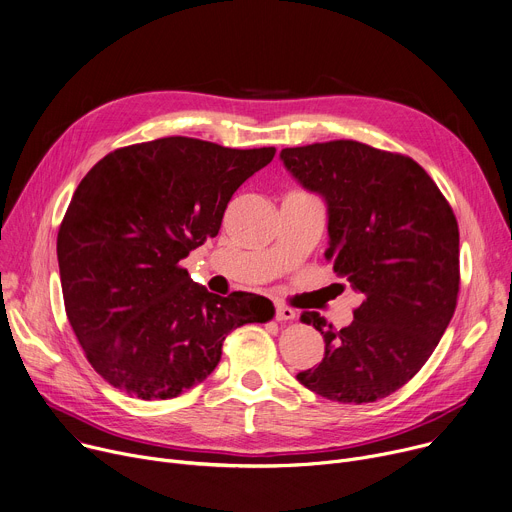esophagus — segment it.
<instances>
[{"label":"esophagus","instance_id":"esophagus-1","mask_svg":"<svg viewBox=\"0 0 512 512\" xmlns=\"http://www.w3.org/2000/svg\"><path fill=\"white\" fill-rule=\"evenodd\" d=\"M295 316H297V313L291 307L277 305V320L279 322H291V320H295Z\"/></svg>","mask_w":512,"mask_h":512}]
</instances>
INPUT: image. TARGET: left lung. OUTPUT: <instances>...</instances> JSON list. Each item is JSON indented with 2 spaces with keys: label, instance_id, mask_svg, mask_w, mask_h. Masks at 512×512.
<instances>
[{
  "label": "left lung",
  "instance_id": "1",
  "mask_svg": "<svg viewBox=\"0 0 512 512\" xmlns=\"http://www.w3.org/2000/svg\"><path fill=\"white\" fill-rule=\"evenodd\" d=\"M281 160L326 199L324 256L363 295L342 330L318 311L301 313V322L324 336L326 355L297 379L340 404L387 398L422 369L455 313V213L435 180L402 153L336 139L285 147Z\"/></svg>",
  "mask_w": 512,
  "mask_h": 512
}]
</instances>
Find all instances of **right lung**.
Here are the masks:
<instances>
[{
    "mask_svg": "<svg viewBox=\"0 0 512 512\" xmlns=\"http://www.w3.org/2000/svg\"><path fill=\"white\" fill-rule=\"evenodd\" d=\"M274 153L164 137L110 151L75 188L57 235L63 301L114 389L176 398L213 373L231 330L272 320L266 297L209 293L180 260L215 238L233 192Z\"/></svg>",
    "mask_w": 512,
    "mask_h": 512,
    "instance_id": "add662e5",
    "label": "right lung"
}]
</instances>
